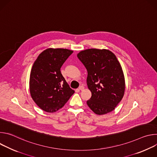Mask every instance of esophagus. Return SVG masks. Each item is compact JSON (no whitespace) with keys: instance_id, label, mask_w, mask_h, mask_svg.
<instances>
[{"instance_id":"34e87169","label":"esophagus","mask_w":157,"mask_h":157,"mask_svg":"<svg viewBox=\"0 0 157 157\" xmlns=\"http://www.w3.org/2000/svg\"><path fill=\"white\" fill-rule=\"evenodd\" d=\"M84 89V87L83 86H81L79 87V90H81V91H82L83 89Z\"/></svg>"}]
</instances>
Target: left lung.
I'll list each match as a JSON object with an SVG mask.
<instances>
[{"label": "left lung", "mask_w": 157, "mask_h": 157, "mask_svg": "<svg viewBox=\"0 0 157 157\" xmlns=\"http://www.w3.org/2000/svg\"><path fill=\"white\" fill-rule=\"evenodd\" d=\"M87 71V85L92 96L87 104L98 115L110 113L123 98L125 78L116 55L109 50L90 48L77 55Z\"/></svg>", "instance_id": "1"}]
</instances>
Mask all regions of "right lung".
<instances>
[{
	"instance_id": "1",
	"label": "right lung",
	"mask_w": 157,
	"mask_h": 157,
	"mask_svg": "<svg viewBox=\"0 0 157 157\" xmlns=\"http://www.w3.org/2000/svg\"><path fill=\"white\" fill-rule=\"evenodd\" d=\"M73 52L68 49L50 48L43 51L34 62L30 76V93L43 110L56 112L75 93L60 71Z\"/></svg>"
}]
</instances>
